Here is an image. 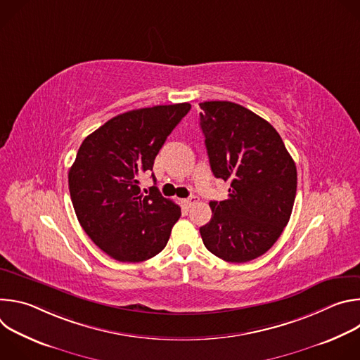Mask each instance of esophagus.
I'll list each match as a JSON object with an SVG mask.
<instances>
[{"instance_id":"1","label":"esophagus","mask_w":360,"mask_h":360,"mask_svg":"<svg viewBox=\"0 0 360 360\" xmlns=\"http://www.w3.org/2000/svg\"><path fill=\"white\" fill-rule=\"evenodd\" d=\"M198 202V198L196 196H191V198H186V199H184L182 200V203H184V207L185 208H191L193 203H196Z\"/></svg>"}]
</instances>
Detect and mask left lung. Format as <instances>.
<instances>
[{"label":"left lung","mask_w":360,"mask_h":360,"mask_svg":"<svg viewBox=\"0 0 360 360\" xmlns=\"http://www.w3.org/2000/svg\"><path fill=\"white\" fill-rule=\"evenodd\" d=\"M210 165L231 184L228 199L211 200L203 245L226 262H249L278 240L296 196V165L276 129L229 101L199 104Z\"/></svg>","instance_id":"1"}]
</instances>
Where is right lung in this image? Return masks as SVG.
<instances>
[{
	"label": "right lung",
	"instance_id": "1",
	"mask_svg": "<svg viewBox=\"0 0 360 360\" xmlns=\"http://www.w3.org/2000/svg\"><path fill=\"white\" fill-rule=\"evenodd\" d=\"M189 110L182 102L120 114L78 149L68 174L74 210L92 242L115 261H146L167 246L181 208L155 186L142 193L139 175L152 171L168 135Z\"/></svg>",
	"mask_w": 360,
	"mask_h": 360
}]
</instances>
